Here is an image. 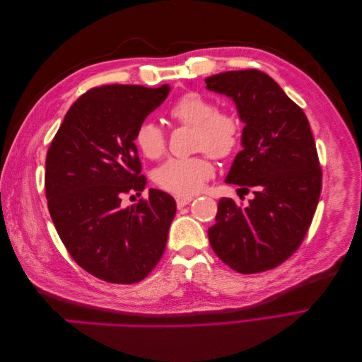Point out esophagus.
I'll list each match as a JSON object with an SVG mask.
<instances>
[{"label":"esophagus","mask_w":362,"mask_h":362,"mask_svg":"<svg viewBox=\"0 0 362 362\" xmlns=\"http://www.w3.org/2000/svg\"><path fill=\"white\" fill-rule=\"evenodd\" d=\"M175 201H177V206L178 208H182L185 205H189L193 201V198H190V196H177V198H175Z\"/></svg>","instance_id":"esophagus-1"}]
</instances>
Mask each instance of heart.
<instances>
[{"instance_id":"heart-1","label":"heart","mask_w":362,"mask_h":362,"mask_svg":"<svg viewBox=\"0 0 362 362\" xmlns=\"http://www.w3.org/2000/svg\"><path fill=\"white\" fill-rule=\"evenodd\" d=\"M175 122L192 127L193 148L204 149L216 157H228L237 149L242 137L240 119L229 112H221L210 98L199 92H187L169 108ZM139 151L149 160L160 158L166 152V136L160 125L144 120L134 134ZM214 166L205 156L169 158L154 172V181L163 190L177 196H190L210 180Z\"/></svg>"}]
</instances>
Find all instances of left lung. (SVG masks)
Here are the masks:
<instances>
[{
    "label": "left lung",
    "mask_w": 362,
    "mask_h": 362,
    "mask_svg": "<svg viewBox=\"0 0 362 362\" xmlns=\"http://www.w3.org/2000/svg\"><path fill=\"white\" fill-rule=\"evenodd\" d=\"M206 89L231 98L245 124L242 151L226 175L249 204L222 198L208 238L216 255L238 273L275 269L308 231L322 192V169L310 122L279 84L257 69L205 78Z\"/></svg>",
    "instance_id": "1"
}]
</instances>
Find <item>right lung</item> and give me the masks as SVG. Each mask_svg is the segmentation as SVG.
Masks as SVG:
<instances>
[{
  "instance_id": "add662e5",
  "label": "right lung",
  "mask_w": 362,
  "mask_h": 362,
  "mask_svg": "<svg viewBox=\"0 0 362 362\" xmlns=\"http://www.w3.org/2000/svg\"><path fill=\"white\" fill-rule=\"evenodd\" d=\"M170 92L133 84L93 87L76 100L48 149L45 192L49 214L71 257L90 275L134 284L149 275L166 249L177 204L145 190L134 134ZM133 198V196H131Z\"/></svg>"
}]
</instances>
